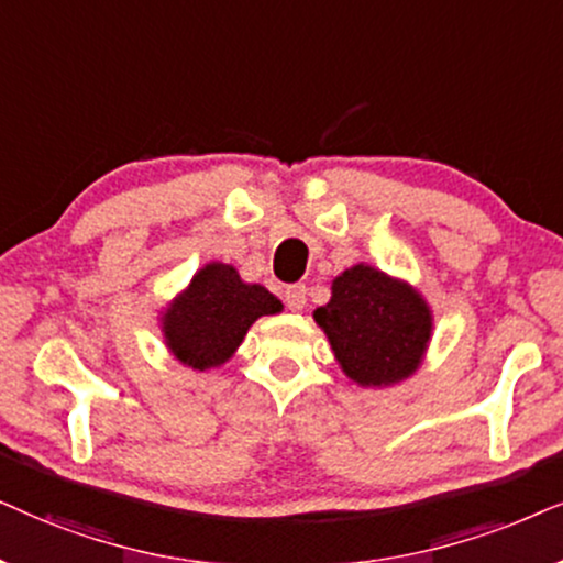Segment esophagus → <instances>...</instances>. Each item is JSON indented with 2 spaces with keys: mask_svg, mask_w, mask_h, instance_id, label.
<instances>
[{
  "mask_svg": "<svg viewBox=\"0 0 563 563\" xmlns=\"http://www.w3.org/2000/svg\"><path fill=\"white\" fill-rule=\"evenodd\" d=\"M306 294H309V290H306L303 283H296V286H288L286 288V294H283V298H286V306H288L290 311H303Z\"/></svg>",
  "mask_w": 563,
  "mask_h": 563,
  "instance_id": "esophagus-1",
  "label": "esophagus"
}]
</instances>
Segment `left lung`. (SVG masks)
Listing matches in <instances>:
<instances>
[{
  "instance_id": "obj_1",
  "label": "left lung",
  "mask_w": 563,
  "mask_h": 563,
  "mask_svg": "<svg viewBox=\"0 0 563 563\" xmlns=\"http://www.w3.org/2000/svg\"><path fill=\"white\" fill-rule=\"evenodd\" d=\"M336 363L360 386H391L419 368L432 317L407 283L371 265L344 269L332 283V301L313 311Z\"/></svg>"
}]
</instances>
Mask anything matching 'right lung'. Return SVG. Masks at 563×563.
I'll return each instance as SVG.
<instances>
[{
  "label": "right lung",
  "instance_id": "1",
  "mask_svg": "<svg viewBox=\"0 0 563 563\" xmlns=\"http://www.w3.org/2000/svg\"><path fill=\"white\" fill-rule=\"evenodd\" d=\"M280 309L283 303L267 288L250 286L231 265L211 262L169 306L162 329L179 363L208 371L234 355L254 321Z\"/></svg>",
  "mask_w": 563,
  "mask_h": 563
}]
</instances>
